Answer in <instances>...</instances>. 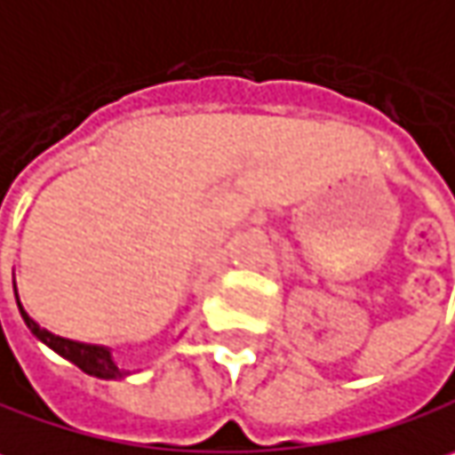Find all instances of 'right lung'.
Segmentation results:
<instances>
[{"mask_svg":"<svg viewBox=\"0 0 455 455\" xmlns=\"http://www.w3.org/2000/svg\"><path fill=\"white\" fill-rule=\"evenodd\" d=\"M14 296H17V288H14ZM17 307H20V314H22L28 330L36 334L43 345H48L53 353H59L61 358L71 361L76 368H82L84 373L97 376V379H123V376H125V371H121V368L116 365V361H113V355H110L108 347H102V345H87V342H74V339H67V337H59V334L48 332V330H43L41 324L22 308L20 299H17Z\"/></svg>","mask_w":455,"mask_h":455,"instance_id":"obj_1","label":"right lung"}]
</instances>
